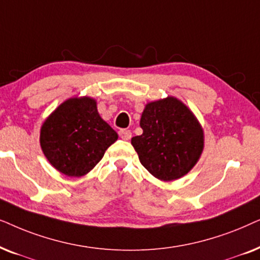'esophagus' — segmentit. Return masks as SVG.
<instances>
[{"label":"esophagus","instance_id":"obj_1","mask_svg":"<svg viewBox=\"0 0 260 260\" xmlns=\"http://www.w3.org/2000/svg\"><path fill=\"white\" fill-rule=\"evenodd\" d=\"M119 136L121 139L123 140H129L132 138V133H131L129 129H120L119 131Z\"/></svg>","mask_w":260,"mask_h":260}]
</instances>
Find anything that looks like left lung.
Segmentation results:
<instances>
[{
    "instance_id": "1",
    "label": "left lung",
    "mask_w": 260,
    "mask_h": 260,
    "mask_svg": "<svg viewBox=\"0 0 260 260\" xmlns=\"http://www.w3.org/2000/svg\"><path fill=\"white\" fill-rule=\"evenodd\" d=\"M143 134L132 138L134 150L146 170L160 181L188 174L201 157L203 129L191 110L176 98L150 102L140 119Z\"/></svg>"
}]
</instances>
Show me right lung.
I'll list each match as a JSON object with an SVG mask.
<instances>
[{
  "instance_id": "1",
  "label": "right lung",
  "mask_w": 260,
  "mask_h": 260,
  "mask_svg": "<svg viewBox=\"0 0 260 260\" xmlns=\"http://www.w3.org/2000/svg\"><path fill=\"white\" fill-rule=\"evenodd\" d=\"M117 133L100 116L94 99L61 103L40 129V146L51 165L69 177H82L95 168Z\"/></svg>"
}]
</instances>
